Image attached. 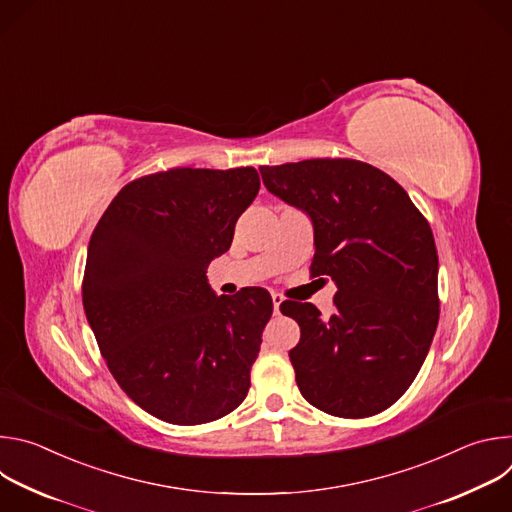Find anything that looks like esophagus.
Here are the masks:
<instances>
[{"instance_id": "34e87169", "label": "esophagus", "mask_w": 512, "mask_h": 512, "mask_svg": "<svg viewBox=\"0 0 512 512\" xmlns=\"http://www.w3.org/2000/svg\"><path fill=\"white\" fill-rule=\"evenodd\" d=\"M271 300H273V312L279 314V306H281V302H283V296H281V294H275V291H273Z\"/></svg>"}]
</instances>
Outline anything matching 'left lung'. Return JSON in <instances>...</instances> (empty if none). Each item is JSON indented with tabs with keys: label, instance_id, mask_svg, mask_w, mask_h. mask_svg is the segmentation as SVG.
I'll return each mask as SVG.
<instances>
[{
	"label": "left lung",
	"instance_id": "1",
	"mask_svg": "<svg viewBox=\"0 0 512 512\" xmlns=\"http://www.w3.org/2000/svg\"><path fill=\"white\" fill-rule=\"evenodd\" d=\"M259 170L269 192L310 214V275L338 287L326 320L314 304L279 306L300 324L289 360L304 399L344 419L385 411L415 381L440 318L427 218L389 174L358 160Z\"/></svg>",
	"mask_w": 512,
	"mask_h": 512
}]
</instances>
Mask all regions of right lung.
<instances>
[{
    "mask_svg": "<svg viewBox=\"0 0 512 512\" xmlns=\"http://www.w3.org/2000/svg\"><path fill=\"white\" fill-rule=\"evenodd\" d=\"M255 168H174L125 184L91 235L83 306L125 395L174 425L235 411L249 393L269 291L216 298L210 261L229 251L259 192Z\"/></svg>",
    "mask_w": 512,
    "mask_h": 512,
    "instance_id": "1",
    "label": "right lung"
}]
</instances>
